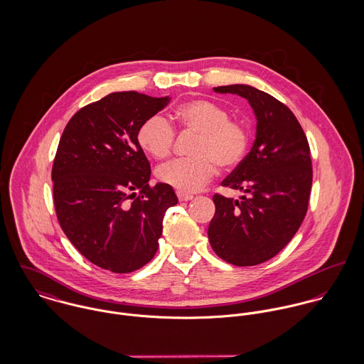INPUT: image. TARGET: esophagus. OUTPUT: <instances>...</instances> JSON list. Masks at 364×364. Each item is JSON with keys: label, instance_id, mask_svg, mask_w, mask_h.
<instances>
[{"label": "esophagus", "instance_id": "34e87169", "mask_svg": "<svg viewBox=\"0 0 364 364\" xmlns=\"http://www.w3.org/2000/svg\"><path fill=\"white\" fill-rule=\"evenodd\" d=\"M178 195V199L181 202H188V200H192L193 199V195H189V193H183V192H176Z\"/></svg>", "mask_w": 364, "mask_h": 364}]
</instances>
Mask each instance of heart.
<instances>
[{
    "label": "heart",
    "mask_w": 364,
    "mask_h": 364,
    "mask_svg": "<svg viewBox=\"0 0 364 364\" xmlns=\"http://www.w3.org/2000/svg\"><path fill=\"white\" fill-rule=\"evenodd\" d=\"M176 127L196 134L191 158L172 159L156 169V178L183 193L200 191L217 173V165L225 171L237 168L250 149L248 129L230 119V112L206 100L179 105L172 113ZM140 147L156 159L171 153L175 130L161 116L147 117L137 132Z\"/></svg>",
    "instance_id": "b5f03b06"
}]
</instances>
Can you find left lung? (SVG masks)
<instances>
[{
  "label": "left lung",
  "mask_w": 364,
  "mask_h": 364,
  "mask_svg": "<svg viewBox=\"0 0 364 364\" xmlns=\"http://www.w3.org/2000/svg\"><path fill=\"white\" fill-rule=\"evenodd\" d=\"M245 98L257 116V139L244 161L221 182L241 200L213 196L208 241L221 259L254 266L277 255L300 228L312 185L310 146L294 113L250 85L214 88Z\"/></svg>",
  "instance_id": "1"
}]
</instances>
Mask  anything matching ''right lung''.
<instances>
[{"label":"right lung","instance_id":"add662e5","mask_svg":"<svg viewBox=\"0 0 364 364\" xmlns=\"http://www.w3.org/2000/svg\"><path fill=\"white\" fill-rule=\"evenodd\" d=\"M168 102L136 91L109 94L70 119L57 147L52 181L60 227L81 255L113 273L154 258L164 214L178 203L172 186H150L151 166L137 141L141 123Z\"/></svg>","mask_w":364,"mask_h":364}]
</instances>
